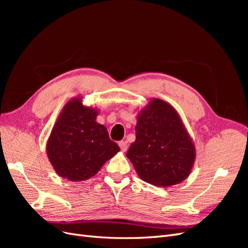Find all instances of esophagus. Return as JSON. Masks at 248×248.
<instances>
[{
	"instance_id": "34e87169",
	"label": "esophagus",
	"mask_w": 248,
	"mask_h": 248,
	"mask_svg": "<svg viewBox=\"0 0 248 248\" xmlns=\"http://www.w3.org/2000/svg\"><path fill=\"white\" fill-rule=\"evenodd\" d=\"M119 146H120V148H121V151H122V152L127 151V142H126V141H124V140L120 141V142H119Z\"/></svg>"
}]
</instances>
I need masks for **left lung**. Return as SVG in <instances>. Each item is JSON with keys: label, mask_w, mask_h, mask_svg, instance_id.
I'll list each match as a JSON object with an SVG mask.
<instances>
[{"label": "left lung", "mask_w": 248, "mask_h": 248, "mask_svg": "<svg viewBox=\"0 0 248 248\" xmlns=\"http://www.w3.org/2000/svg\"><path fill=\"white\" fill-rule=\"evenodd\" d=\"M136 141L128 158L140 178L159 187L181 183L196 160V147L178 111L170 103L153 98L138 115Z\"/></svg>", "instance_id": "obj_1"}]
</instances>
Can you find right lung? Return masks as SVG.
Segmentation results:
<instances>
[{"label":"right lung","mask_w":248,"mask_h":248,"mask_svg":"<svg viewBox=\"0 0 248 248\" xmlns=\"http://www.w3.org/2000/svg\"><path fill=\"white\" fill-rule=\"evenodd\" d=\"M81 99L74 97L65 104L46 142L52 168L69 181L92 178L120 151L107 127L96 122L98 109L85 107Z\"/></svg>","instance_id":"obj_1"}]
</instances>
